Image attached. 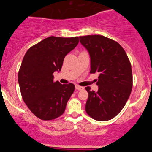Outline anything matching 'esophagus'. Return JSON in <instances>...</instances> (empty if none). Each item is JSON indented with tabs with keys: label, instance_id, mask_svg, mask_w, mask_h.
Here are the masks:
<instances>
[{
	"label": "esophagus",
	"instance_id": "obj_1",
	"mask_svg": "<svg viewBox=\"0 0 152 152\" xmlns=\"http://www.w3.org/2000/svg\"><path fill=\"white\" fill-rule=\"evenodd\" d=\"M75 87H76V89H77V90H78V91L83 90V88H83V87L78 86V85H76V86H75Z\"/></svg>",
	"mask_w": 152,
	"mask_h": 152
}]
</instances>
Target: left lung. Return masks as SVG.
<instances>
[{"instance_id": "obj_1", "label": "left lung", "mask_w": 152, "mask_h": 152, "mask_svg": "<svg viewBox=\"0 0 152 152\" xmlns=\"http://www.w3.org/2000/svg\"><path fill=\"white\" fill-rule=\"evenodd\" d=\"M79 39L90 55V73H99L96 80L98 91L86 87L88 94L86 111L94 119L108 121L121 111L132 92L130 61L121 45L109 38L88 35Z\"/></svg>"}]
</instances>
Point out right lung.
<instances>
[{"label": "right lung", "instance_id": "right-lung-1", "mask_svg": "<svg viewBox=\"0 0 152 152\" xmlns=\"http://www.w3.org/2000/svg\"><path fill=\"white\" fill-rule=\"evenodd\" d=\"M78 41V37L50 36L31 46L24 56L18 75L20 93L40 119H55L65 111L75 86L54 82L53 74L61 71L65 56Z\"/></svg>", "mask_w": 152, "mask_h": 152}]
</instances>
